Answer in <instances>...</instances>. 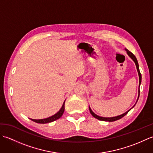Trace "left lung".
<instances>
[{"label": "left lung", "mask_w": 153, "mask_h": 153, "mask_svg": "<svg viewBox=\"0 0 153 153\" xmlns=\"http://www.w3.org/2000/svg\"><path fill=\"white\" fill-rule=\"evenodd\" d=\"M126 51H127V53H128V54L129 56V57H130L131 59L134 61V62L136 65V67H137V71H138V74H139V87H140V85H141V74L140 73V71H139V64H138V62H137V58H136V57L135 56V55L133 54L132 53H131L130 51H129L128 49H126ZM139 95H138V98H137V100L139 99V93H140V90H139ZM137 102H136V103H137ZM135 105L133 106L134 107ZM132 107V108H133ZM130 109V110H131ZM130 110H129L128 111H127L126 112H125L124 114H123L122 115H120V116H116V117H112V118H105V117H100L99 116H97V114H95V113H94L91 109V108L89 107V111H90V113L91 114L92 116L94 117V118H95L97 119H98L99 120H101V121H106V122H114V121H116V120H120L122 118H123V116H124L125 115H126L128 113V112Z\"/></svg>", "instance_id": "1"}]
</instances>
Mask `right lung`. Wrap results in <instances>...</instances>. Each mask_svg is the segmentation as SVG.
<instances>
[{
	"label": "right lung",
	"instance_id": "add662e5",
	"mask_svg": "<svg viewBox=\"0 0 153 153\" xmlns=\"http://www.w3.org/2000/svg\"><path fill=\"white\" fill-rule=\"evenodd\" d=\"M64 103H65V101L63 104L62 106L61 109L56 114H55L53 115V116H52L51 117H48V118H45V119H40V120L31 119V120H32V121L39 123H49V122H52L53 121H55V120H56L58 118H60V117L62 116L63 113L64 112Z\"/></svg>",
	"mask_w": 153,
	"mask_h": 153
}]
</instances>
